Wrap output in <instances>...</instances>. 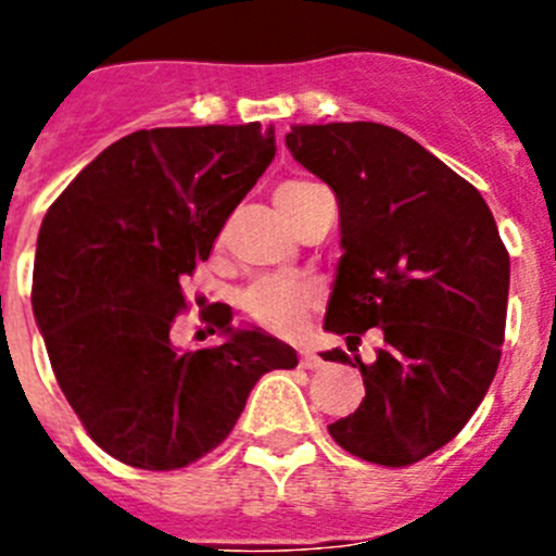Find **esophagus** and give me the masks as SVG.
<instances>
[{
	"label": "esophagus",
	"mask_w": 556,
	"mask_h": 556,
	"mask_svg": "<svg viewBox=\"0 0 556 556\" xmlns=\"http://www.w3.org/2000/svg\"><path fill=\"white\" fill-rule=\"evenodd\" d=\"M302 367H307V370H318V367H324V359H320L318 354H313V351H304Z\"/></svg>",
	"instance_id": "obj_1"
}]
</instances>
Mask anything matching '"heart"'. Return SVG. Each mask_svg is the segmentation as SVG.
<instances>
[{
	"label": "heart",
	"mask_w": 556,
	"mask_h": 556,
	"mask_svg": "<svg viewBox=\"0 0 556 556\" xmlns=\"http://www.w3.org/2000/svg\"><path fill=\"white\" fill-rule=\"evenodd\" d=\"M324 197L331 194L313 180H290V184L279 186L277 191L279 211L295 230L313 214L315 205ZM320 302H324V295H320L318 285L307 282V279L282 277V274L254 279L238 299L249 320L282 337L299 334L309 324Z\"/></svg>",
	"instance_id": "b5f03b06"
}]
</instances>
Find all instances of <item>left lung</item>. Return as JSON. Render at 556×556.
<instances>
[{
    "instance_id": "1",
    "label": "left lung",
    "mask_w": 556,
    "mask_h": 556,
    "mask_svg": "<svg viewBox=\"0 0 556 556\" xmlns=\"http://www.w3.org/2000/svg\"><path fill=\"white\" fill-rule=\"evenodd\" d=\"M293 159L340 202L342 254L326 329L383 334L359 367L365 401L329 433L345 453L401 469L453 442L496 376L510 254L480 191L397 128L293 126ZM349 349V351H351Z\"/></svg>"
}]
</instances>
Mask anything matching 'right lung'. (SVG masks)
Wrapping results in <instances>:
<instances>
[{
  "instance_id": "add662e5",
  "label": "right lung",
  "mask_w": 556,
  "mask_h": 556,
  "mask_svg": "<svg viewBox=\"0 0 556 556\" xmlns=\"http://www.w3.org/2000/svg\"><path fill=\"white\" fill-rule=\"evenodd\" d=\"M274 131L194 126L109 144L51 202L33 268V313L51 370L92 442L144 471H173L219 447L252 387L299 356L261 329L178 351L180 282L207 261L225 222L274 159ZM214 334V329H211Z\"/></svg>"
}]
</instances>
